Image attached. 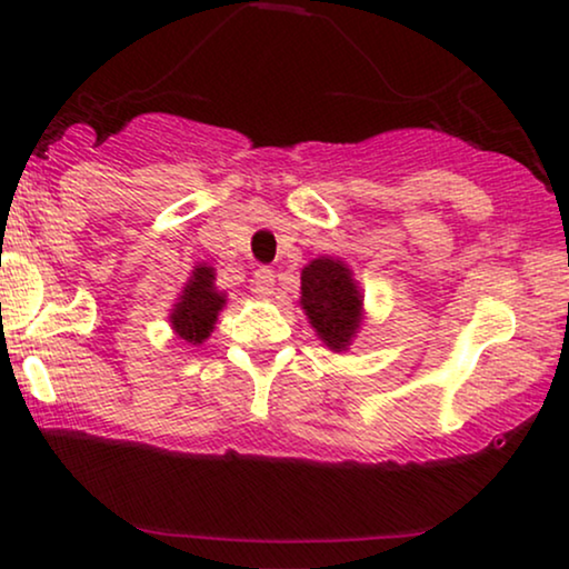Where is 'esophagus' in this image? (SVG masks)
Instances as JSON below:
<instances>
[{
  "mask_svg": "<svg viewBox=\"0 0 569 569\" xmlns=\"http://www.w3.org/2000/svg\"><path fill=\"white\" fill-rule=\"evenodd\" d=\"M253 292L259 295V298H269V295H274V271H271L269 267H261L253 271Z\"/></svg>",
  "mask_w": 569,
  "mask_h": 569,
  "instance_id": "34e87169",
  "label": "esophagus"
}]
</instances>
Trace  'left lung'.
Masks as SVG:
<instances>
[{
  "instance_id": "obj_1",
  "label": "left lung",
  "mask_w": 569,
  "mask_h": 569,
  "mask_svg": "<svg viewBox=\"0 0 569 569\" xmlns=\"http://www.w3.org/2000/svg\"><path fill=\"white\" fill-rule=\"evenodd\" d=\"M302 308L326 345L341 352L362 318V298L341 261L316 259L302 269Z\"/></svg>"
}]
</instances>
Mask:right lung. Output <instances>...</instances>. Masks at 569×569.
Masks as SVG:
<instances>
[{
	"instance_id": "right-lung-1",
	"label": "right lung",
	"mask_w": 569,
	"mask_h": 569,
	"mask_svg": "<svg viewBox=\"0 0 569 569\" xmlns=\"http://www.w3.org/2000/svg\"><path fill=\"white\" fill-rule=\"evenodd\" d=\"M224 306V295L214 290L212 267H199L186 284L181 302L170 313L176 333L191 345H201L214 329L217 313Z\"/></svg>"
}]
</instances>
